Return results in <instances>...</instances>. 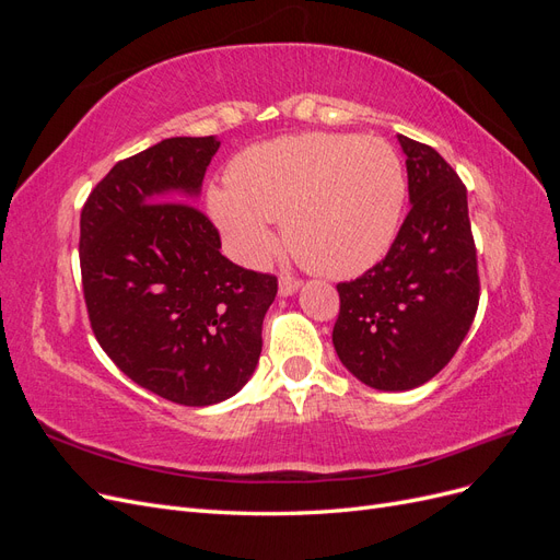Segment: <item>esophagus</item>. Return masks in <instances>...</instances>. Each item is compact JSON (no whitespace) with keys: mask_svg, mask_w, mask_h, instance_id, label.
Returning a JSON list of instances; mask_svg holds the SVG:
<instances>
[{"mask_svg":"<svg viewBox=\"0 0 560 560\" xmlns=\"http://www.w3.org/2000/svg\"><path fill=\"white\" fill-rule=\"evenodd\" d=\"M301 287V280L299 278H294V276H290V273H282L280 276V294L282 296H290V294H294L296 290Z\"/></svg>","mask_w":560,"mask_h":560,"instance_id":"34e87169","label":"esophagus"}]
</instances>
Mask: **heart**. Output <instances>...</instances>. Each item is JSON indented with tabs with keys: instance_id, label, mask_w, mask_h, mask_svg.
Instances as JSON below:
<instances>
[{
	"instance_id": "heart-1",
	"label": "heart",
	"mask_w": 560,
	"mask_h": 560,
	"mask_svg": "<svg viewBox=\"0 0 560 560\" xmlns=\"http://www.w3.org/2000/svg\"><path fill=\"white\" fill-rule=\"evenodd\" d=\"M229 189L208 206L235 254L259 264L276 249L270 222H284L294 257L329 278L358 276L383 259L399 231L406 177L381 138L306 132L245 149Z\"/></svg>"
}]
</instances>
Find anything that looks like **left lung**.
<instances>
[{"label": "left lung", "instance_id": "left-lung-1", "mask_svg": "<svg viewBox=\"0 0 560 560\" xmlns=\"http://www.w3.org/2000/svg\"><path fill=\"white\" fill-rule=\"evenodd\" d=\"M399 144L411 210L383 261L336 284L331 334L350 374L389 393L428 383L451 362L481 290L463 179L432 147L404 135Z\"/></svg>", "mask_w": 560, "mask_h": 560}]
</instances>
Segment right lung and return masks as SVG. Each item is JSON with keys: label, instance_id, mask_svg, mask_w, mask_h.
Masks as SVG:
<instances>
[{"label": "right lung", "instance_id": "add662e5", "mask_svg": "<svg viewBox=\"0 0 560 560\" xmlns=\"http://www.w3.org/2000/svg\"><path fill=\"white\" fill-rule=\"evenodd\" d=\"M219 140L171 138L118 161L81 210L83 299L97 343L167 401L233 397L261 354L278 278L229 261L194 202Z\"/></svg>", "mask_w": 560, "mask_h": 560}]
</instances>
